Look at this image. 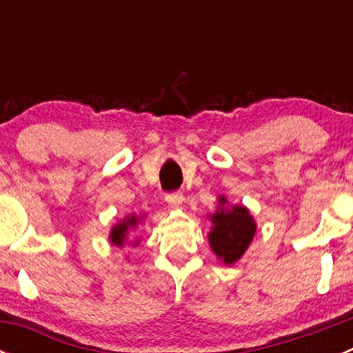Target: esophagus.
<instances>
[{
    "label": "esophagus",
    "instance_id": "esophagus-1",
    "mask_svg": "<svg viewBox=\"0 0 353 353\" xmlns=\"http://www.w3.org/2000/svg\"><path fill=\"white\" fill-rule=\"evenodd\" d=\"M165 201L169 203L170 206H181L184 201V194L181 191H172V193L165 194Z\"/></svg>",
    "mask_w": 353,
    "mask_h": 353
}]
</instances>
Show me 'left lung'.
I'll return each mask as SVG.
<instances>
[{
  "mask_svg": "<svg viewBox=\"0 0 353 353\" xmlns=\"http://www.w3.org/2000/svg\"><path fill=\"white\" fill-rule=\"evenodd\" d=\"M219 212L212 216V222L215 223L213 230L210 232L208 239L213 252L223 259V263L232 265L236 263L248 245L251 244L254 236V220L249 215L248 208L244 206H232L230 210L222 208L225 205V198L220 196Z\"/></svg>",
  "mask_w": 353,
  "mask_h": 353,
  "instance_id": "left-lung-1",
  "label": "left lung"
}]
</instances>
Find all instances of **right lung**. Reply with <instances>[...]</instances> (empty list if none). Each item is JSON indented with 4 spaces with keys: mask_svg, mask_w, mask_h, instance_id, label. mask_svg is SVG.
I'll return each mask as SVG.
<instances>
[{
    "mask_svg": "<svg viewBox=\"0 0 353 353\" xmlns=\"http://www.w3.org/2000/svg\"><path fill=\"white\" fill-rule=\"evenodd\" d=\"M137 223H138V219L134 215L128 216L123 223H117V225L112 229V232H110V241H112V244L123 245L124 241H126L130 229L137 225Z\"/></svg>",
    "mask_w": 353,
    "mask_h": 353,
    "instance_id": "add662e5",
    "label": "right lung"
}]
</instances>
